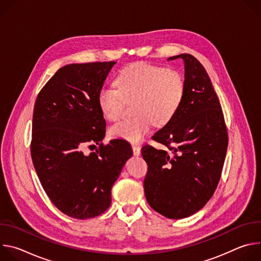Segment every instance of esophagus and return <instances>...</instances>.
<instances>
[{
  "label": "esophagus",
  "mask_w": 261,
  "mask_h": 261,
  "mask_svg": "<svg viewBox=\"0 0 261 261\" xmlns=\"http://www.w3.org/2000/svg\"><path fill=\"white\" fill-rule=\"evenodd\" d=\"M132 150H133V154L134 156H139L141 154V151H140V147L136 144H133L132 145Z\"/></svg>",
  "instance_id": "obj_1"
}]
</instances>
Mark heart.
Listing matches in <instances>:
<instances>
[{
	"label": "heart",
	"mask_w": 261,
	"mask_h": 261,
	"mask_svg": "<svg viewBox=\"0 0 261 261\" xmlns=\"http://www.w3.org/2000/svg\"><path fill=\"white\" fill-rule=\"evenodd\" d=\"M117 89L103 87L98 93V106L103 117L118 120L125 102L131 103L135 117L122 120L109 128V135L129 142H139L153 124L163 126L177 113L185 94V80L176 70L135 63L120 72Z\"/></svg>",
	"instance_id": "heart-1"
}]
</instances>
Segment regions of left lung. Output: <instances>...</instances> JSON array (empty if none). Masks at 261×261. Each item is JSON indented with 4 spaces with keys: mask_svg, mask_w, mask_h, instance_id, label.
<instances>
[{
    "mask_svg": "<svg viewBox=\"0 0 261 261\" xmlns=\"http://www.w3.org/2000/svg\"><path fill=\"white\" fill-rule=\"evenodd\" d=\"M185 66V94L174 117L153 139L166 145L141 148L147 164L143 181L147 203L169 219L187 218L213 196L224 164L228 136L221 104L203 66L189 54Z\"/></svg>",
    "mask_w": 261,
    "mask_h": 261,
    "instance_id": "obj_1",
    "label": "left lung"
}]
</instances>
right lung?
I'll use <instances>...</instances> for the list:
<instances>
[{
  "instance_id": "add662e5",
  "label": "right lung",
  "mask_w": 261,
  "mask_h": 261,
  "mask_svg": "<svg viewBox=\"0 0 261 261\" xmlns=\"http://www.w3.org/2000/svg\"><path fill=\"white\" fill-rule=\"evenodd\" d=\"M116 62L69 64L40 91L33 114L31 155L44 191L64 214L89 219L111 204V188L133 152L105 136L98 93ZM86 144L98 146L85 155Z\"/></svg>"
}]
</instances>
